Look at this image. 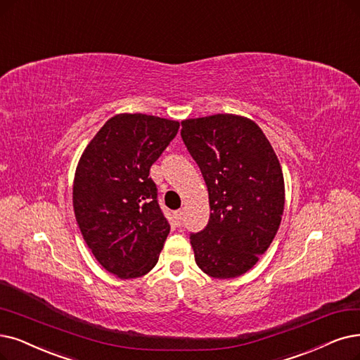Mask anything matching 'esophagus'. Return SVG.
<instances>
[{
    "label": "esophagus",
    "instance_id": "esophagus-1",
    "mask_svg": "<svg viewBox=\"0 0 360 360\" xmlns=\"http://www.w3.org/2000/svg\"><path fill=\"white\" fill-rule=\"evenodd\" d=\"M183 210H179V211H176L174 212V220H176V223L177 224H181V220H183Z\"/></svg>",
    "mask_w": 360,
    "mask_h": 360
}]
</instances>
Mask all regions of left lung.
Segmentation results:
<instances>
[{
  "label": "left lung",
  "instance_id": "left-lung-1",
  "mask_svg": "<svg viewBox=\"0 0 360 360\" xmlns=\"http://www.w3.org/2000/svg\"><path fill=\"white\" fill-rule=\"evenodd\" d=\"M181 139L210 196V220L191 233L195 262L215 279L248 271L275 238L285 186L278 156L251 120L219 113L181 122Z\"/></svg>",
  "mask_w": 360,
  "mask_h": 360
}]
</instances>
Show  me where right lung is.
I'll return each mask as SVG.
<instances>
[{"instance_id": "right-lung-1", "label": "right lung", "mask_w": 360, "mask_h": 360, "mask_svg": "<svg viewBox=\"0 0 360 360\" xmlns=\"http://www.w3.org/2000/svg\"><path fill=\"white\" fill-rule=\"evenodd\" d=\"M179 127L152 115H117L77 167L74 210L81 233L97 262L121 279L150 271L169 233L149 171Z\"/></svg>"}]
</instances>
